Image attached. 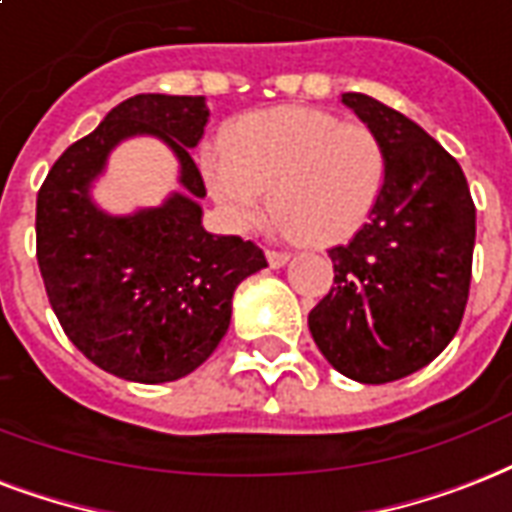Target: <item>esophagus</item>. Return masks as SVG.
I'll return each mask as SVG.
<instances>
[{
  "label": "esophagus",
  "instance_id": "esophagus-1",
  "mask_svg": "<svg viewBox=\"0 0 512 512\" xmlns=\"http://www.w3.org/2000/svg\"><path fill=\"white\" fill-rule=\"evenodd\" d=\"M267 261H269V267H272V269H280V267H285L288 261H291V253L267 251Z\"/></svg>",
  "mask_w": 512,
  "mask_h": 512
}]
</instances>
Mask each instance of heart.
Instances as JSON below:
<instances>
[{
  "label": "heart",
  "instance_id": "1",
  "mask_svg": "<svg viewBox=\"0 0 512 512\" xmlns=\"http://www.w3.org/2000/svg\"><path fill=\"white\" fill-rule=\"evenodd\" d=\"M200 168L235 229L259 224L269 192L280 232L326 245L355 235L374 213L387 152L368 125L307 106H275L240 117L221 146L202 152Z\"/></svg>",
  "mask_w": 512,
  "mask_h": 512
}]
</instances>
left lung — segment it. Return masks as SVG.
Segmentation results:
<instances>
[{"label": "left lung", "mask_w": 512, "mask_h": 512, "mask_svg": "<svg viewBox=\"0 0 512 512\" xmlns=\"http://www.w3.org/2000/svg\"><path fill=\"white\" fill-rule=\"evenodd\" d=\"M342 104L382 138L387 178L366 224L328 251L334 288L310 312V331L339 374L384 384L425 368L457 334L475 205L459 162L417 122L363 93Z\"/></svg>", "instance_id": "left-lung-1"}]
</instances>
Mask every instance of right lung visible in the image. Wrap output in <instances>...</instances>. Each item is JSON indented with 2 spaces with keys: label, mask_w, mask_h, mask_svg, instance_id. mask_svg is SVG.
Segmentation results:
<instances>
[{
  "label": "right lung",
  "mask_w": 512,
  "mask_h": 512,
  "mask_svg": "<svg viewBox=\"0 0 512 512\" xmlns=\"http://www.w3.org/2000/svg\"><path fill=\"white\" fill-rule=\"evenodd\" d=\"M208 120L202 95H133L58 157L37 194V261L55 318L87 360L128 382H176L202 366L227 334L235 288L267 267L251 240L202 227L192 149ZM136 135L174 152L182 192L117 217L92 186Z\"/></svg>",
  "instance_id": "right-lung-1"
}]
</instances>
